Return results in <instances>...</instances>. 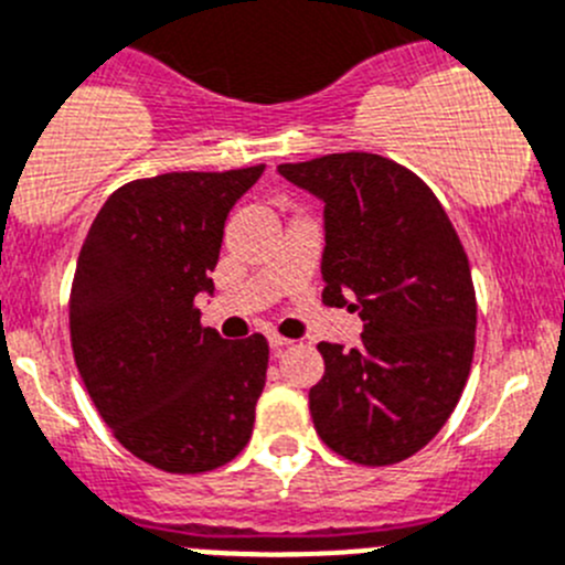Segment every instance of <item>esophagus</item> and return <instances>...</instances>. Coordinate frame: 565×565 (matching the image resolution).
<instances>
[{
	"mask_svg": "<svg viewBox=\"0 0 565 565\" xmlns=\"http://www.w3.org/2000/svg\"><path fill=\"white\" fill-rule=\"evenodd\" d=\"M267 342H270L273 350H281V348H287V344L292 342V339L281 337V333H270V337H267Z\"/></svg>",
	"mask_w": 565,
	"mask_h": 565,
	"instance_id": "obj_1",
	"label": "esophagus"
}]
</instances>
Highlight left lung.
Masks as SVG:
<instances>
[{
	"instance_id": "8db88e82",
	"label": "left lung",
	"mask_w": 565,
	"mask_h": 565,
	"mask_svg": "<svg viewBox=\"0 0 565 565\" xmlns=\"http://www.w3.org/2000/svg\"><path fill=\"white\" fill-rule=\"evenodd\" d=\"M278 171L326 201L322 303L364 320L359 348L317 344V436L364 467L405 461L445 428L472 370L467 250L434 190L388 157L344 151Z\"/></svg>"
}]
</instances>
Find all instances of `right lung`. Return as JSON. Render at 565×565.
Segmentation results:
<instances>
[{"instance_id":"obj_1","label":"right lung","mask_w":565,"mask_h":565,"mask_svg":"<svg viewBox=\"0 0 565 565\" xmlns=\"http://www.w3.org/2000/svg\"><path fill=\"white\" fill-rule=\"evenodd\" d=\"M265 166L124 184L98 210L68 298L71 350L115 439L171 475H201L254 434L270 348L201 326L223 226Z\"/></svg>"}]
</instances>
